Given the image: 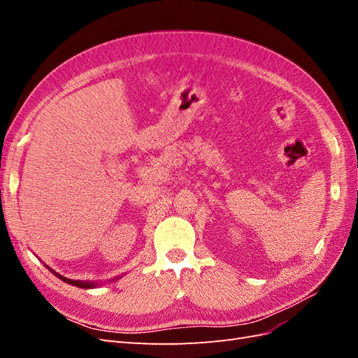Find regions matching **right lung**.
<instances>
[{
  "mask_svg": "<svg viewBox=\"0 0 358 358\" xmlns=\"http://www.w3.org/2000/svg\"><path fill=\"white\" fill-rule=\"evenodd\" d=\"M46 266V264H45ZM48 267V266H46ZM50 272L55 275L57 278H59L61 280H64V282H67V284H70V285H74V287H79V288H85V289H90V288H96V287H100V282H94V280H74V279H69V278H66V276H62V275H59V273H57L55 270H52L50 267H48ZM121 276H117V278H112V279H109V282H112V280H117Z\"/></svg>",
  "mask_w": 358,
  "mask_h": 358,
  "instance_id": "right-lung-1",
  "label": "right lung"
}]
</instances>
